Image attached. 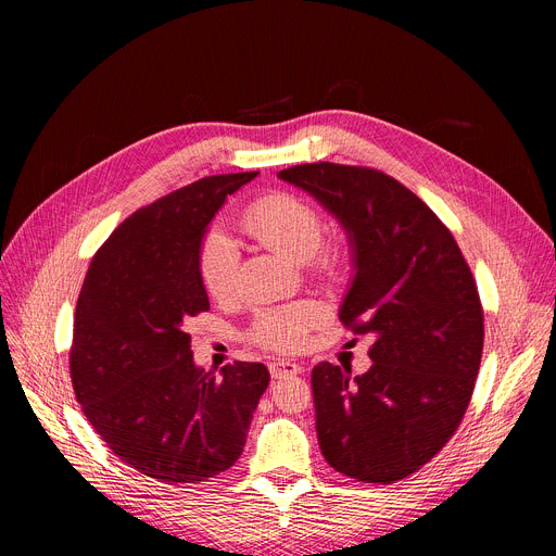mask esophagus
I'll use <instances>...</instances> for the list:
<instances>
[{
    "label": "esophagus",
    "instance_id": "1",
    "mask_svg": "<svg viewBox=\"0 0 556 556\" xmlns=\"http://www.w3.org/2000/svg\"><path fill=\"white\" fill-rule=\"evenodd\" d=\"M269 369H271V378H289V376H295L303 371L301 365L291 363V361H274L269 365Z\"/></svg>",
    "mask_w": 556,
    "mask_h": 556
}]
</instances>
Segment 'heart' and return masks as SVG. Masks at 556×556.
Listing matches in <instances>:
<instances>
[{"label": "heart", "mask_w": 556, "mask_h": 556, "mask_svg": "<svg viewBox=\"0 0 556 556\" xmlns=\"http://www.w3.org/2000/svg\"><path fill=\"white\" fill-rule=\"evenodd\" d=\"M240 229L293 261H307L312 271L336 278L345 267V251L333 242L320 244L325 220L320 211L305 198L289 191H271L255 198L240 213ZM198 269L211 298H229L238 289L240 251L220 229H211L200 244ZM327 312L318 301L305 298L291 305L263 309L251 325V340L271 352L301 350L309 331L325 320Z\"/></svg>", "instance_id": "1"}]
</instances>
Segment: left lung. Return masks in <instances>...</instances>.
<instances>
[{
  "mask_svg": "<svg viewBox=\"0 0 556 556\" xmlns=\"http://www.w3.org/2000/svg\"><path fill=\"white\" fill-rule=\"evenodd\" d=\"M278 176L345 227L356 274L340 320L374 336L365 374L312 371L323 456L356 481H401L445 447L472 399L483 354L472 271L437 213L382 170L314 162Z\"/></svg>",
  "mask_w": 556,
  "mask_h": 556,
  "instance_id": "8db88e82",
  "label": "left lung"
}]
</instances>
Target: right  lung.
<instances>
[{
  "mask_svg": "<svg viewBox=\"0 0 556 556\" xmlns=\"http://www.w3.org/2000/svg\"><path fill=\"white\" fill-rule=\"evenodd\" d=\"M255 176H208L131 213L93 255L77 298V403L122 463L168 485L229 469L269 386L263 363L204 371L187 333L208 309L198 269L206 227Z\"/></svg>",
  "mask_w": 556,
  "mask_h": 556,
  "instance_id": "right-lung-1",
  "label": "right lung"
}]
</instances>
